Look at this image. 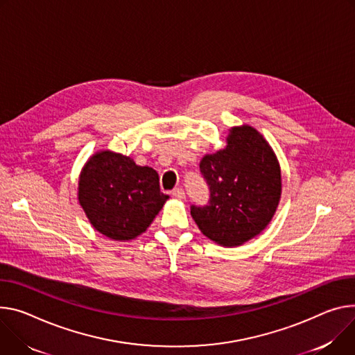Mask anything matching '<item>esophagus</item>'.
<instances>
[{
    "instance_id": "34e87169",
    "label": "esophagus",
    "mask_w": 355,
    "mask_h": 355,
    "mask_svg": "<svg viewBox=\"0 0 355 355\" xmlns=\"http://www.w3.org/2000/svg\"><path fill=\"white\" fill-rule=\"evenodd\" d=\"M171 194H173V197L177 198V200H184V198H185V192H184L182 188H174Z\"/></svg>"
}]
</instances>
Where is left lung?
<instances>
[{
    "label": "left lung",
    "mask_w": 355,
    "mask_h": 355,
    "mask_svg": "<svg viewBox=\"0 0 355 355\" xmlns=\"http://www.w3.org/2000/svg\"><path fill=\"white\" fill-rule=\"evenodd\" d=\"M200 170L209 201L191 205V216L207 238L238 246L268 227L280 201L282 175L272 147L256 128L232 127L227 147L204 155Z\"/></svg>",
    "instance_id": "obj_1"
}]
</instances>
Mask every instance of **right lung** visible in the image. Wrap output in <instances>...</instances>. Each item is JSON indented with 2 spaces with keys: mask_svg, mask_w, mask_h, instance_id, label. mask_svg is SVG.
I'll list each match as a JSON object with an SVG mask.
<instances>
[{
  "mask_svg": "<svg viewBox=\"0 0 355 355\" xmlns=\"http://www.w3.org/2000/svg\"><path fill=\"white\" fill-rule=\"evenodd\" d=\"M78 200L96 231L113 241H130L146 232L168 196L159 191L155 170L103 150L82 168Z\"/></svg>",
  "mask_w": 355,
  "mask_h": 355,
  "instance_id": "right-lung-1",
  "label": "right lung"
}]
</instances>
